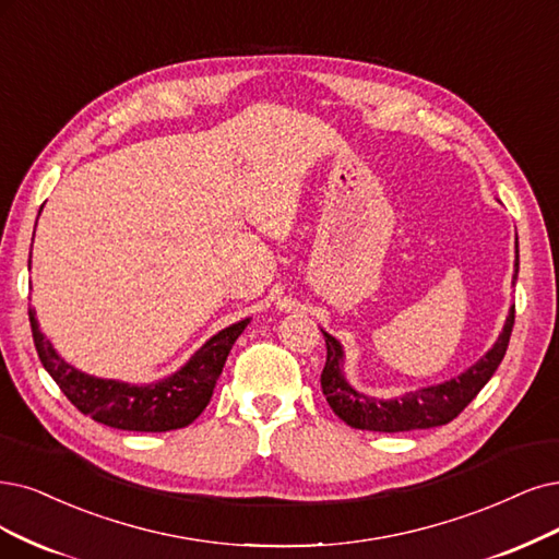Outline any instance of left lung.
I'll return each instance as SVG.
<instances>
[{"label":"left lung","mask_w":559,"mask_h":559,"mask_svg":"<svg viewBox=\"0 0 559 559\" xmlns=\"http://www.w3.org/2000/svg\"><path fill=\"white\" fill-rule=\"evenodd\" d=\"M513 285L519 278V241H515V262H513ZM513 329V306L504 320L498 341L492 343L488 353L472 364L461 376L444 380L440 384H428L417 391H407L396 399H376L357 391L345 378V349L338 338L320 329L326 343V364L320 376L322 394L326 396L329 407L347 426L359 430L376 432H405L417 428H436L456 419L467 403L479 394L486 382L507 355V345Z\"/></svg>","instance_id":"8db88e82"}]
</instances>
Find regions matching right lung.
I'll list each match as a JSON object with an SVG mask.
<instances>
[{"instance_id": "obj_1", "label": "right lung", "mask_w": 559, "mask_h": 559, "mask_svg": "<svg viewBox=\"0 0 559 559\" xmlns=\"http://www.w3.org/2000/svg\"><path fill=\"white\" fill-rule=\"evenodd\" d=\"M29 322L40 364L82 415H90L94 421L119 430L165 432L193 424L210 405L225 359L251 318L221 329L173 376L150 384H131L82 373L61 359L46 334L40 332L34 308H29Z\"/></svg>"}]
</instances>
